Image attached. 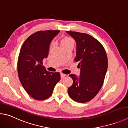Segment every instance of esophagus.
Instances as JSON below:
<instances>
[{
    "label": "esophagus",
    "instance_id": "1",
    "mask_svg": "<svg viewBox=\"0 0 128 128\" xmlns=\"http://www.w3.org/2000/svg\"><path fill=\"white\" fill-rule=\"evenodd\" d=\"M66 76V75L64 74H63V73L60 74V77H61L62 79V78H64V77H65Z\"/></svg>",
    "mask_w": 128,
    "mask_h": 128
}]
</instances>
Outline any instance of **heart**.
Here are the masks:
<instances>
[{"mask_svg": "<svg viewBox=\"0 0 128 128\" xmlns=\"http://www.w3.org/2000/svg\"><path fill=\"white\" fill-rule=\"evenodd\" d=\"M73 42V40L72 39H71L70 38H65L64 39H63L61 41V44H64L68 43V42Z\"/></svg>", "mask_w": 128, "mask_h": 128, "instance_id": "1", "label": "heart"}]
</instances>
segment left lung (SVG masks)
<instances>
[{
  "label": "left lung",
  "instance_id": "1",
  "mask_svg": "<svg viewBox=\"0 0 128 128\" xmlns=\"http://www.w3.org/2000/svg\"><path fill=\"white\" fill-rule=\"evenodd\" d=\"M75 39L76 53L74 60L80 66V76L70 74L73 84L68 89L70 97L79 103L92 100L104 84L108 67L106 52L102 44L86 33L66 31Z\"/></svg>",
  "mask_w": 128,
  "mask_h": 128
}]
</instances>
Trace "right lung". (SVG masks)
<instances>
[{
	"label": "right lung",
	"mask_w": 128,
	"mask_h": 128,
	"mask_svg": "<svg viewBox=\"0 0 128 128\" xmlns=\"http://www.w3.org/2000/svg\"><path fill=\"white\" fill-rule=\"evenodd\" d=\"M60 31H38L28 38L20 50L17 62L20 81L35 100L49 98L60 79V73L49 72L42 66V60L48 56L50 42Z\"/></svg>",
	"instance_id": "right-lung-1"
}]
</instances>
